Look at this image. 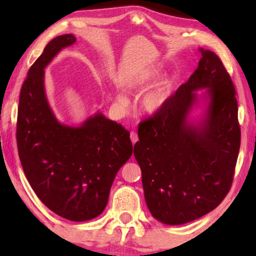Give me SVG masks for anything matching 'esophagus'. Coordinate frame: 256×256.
<instances>
[{
  "label": "esophagus",
  "instance_id": "obj_1",
  "mask_svg": "<svg viewBox=\"0 0 256 256\" xmlns=\"http://www.w3.org/2000/svg\"><path fill=\"white\" fill-rule=\"evenodd\" d=\"M130 138H131V141H132V144H136V142L138 140V134H136V132H134V131H132V132H131V134H130Z\"/></svg>",
  "mask_w": 256,
  "mask_h": 256
}]
</instances>
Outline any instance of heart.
<instances>
[{"mask_svg": "<svg viewBox=\"0 0 256 256\" xmlns=\"http://www.w3.org/2000/svg\"><path fill=\"white\" fill-rule=\"evenodd\" d=\"M162 68L159 64H154V66H146L138 73L136 78L131 82V86L133 89L141 92L144 90L157 81L158 78L162 76ZM172 92V84L170 81H164L162 84L156 86L151 92H146L142 97L140 102V107L144 112L148 115H156L159 112H162L167 102H170ZM116 102L120 106L125 107L128 104L126 98L122 94L116 96Z\"/></svg>", "mask_w": 256, "mask_h": 256, "instance_id": "heart-1", "label": "heart"}]
</instances>
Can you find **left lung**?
<instances>
[{"instance_id": "left-lung-1", "label": "left lung", "mask_w": 256, "mask_h": 256, "mask_svg": "<svg viewBox=\"0 0 256 256\" xmlns=\"http://www.w3.org/2000/svg\"><path fill=\"white\" fill-rule=\"evenodd\" d=\"M202 58L162 112L138 124L134 156L142 172L146 206L156 219L182 224L209 214L232 188L240 146L235 86L219 56ZM206 89V116L198 126L187 120Z\"/></svg>"}]
</instances>
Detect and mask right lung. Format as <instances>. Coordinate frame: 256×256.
I'll return each instance as SVG.
<instances>
[{"label":"right lung","instance_id":"right-lung-1","mask_svg":"<svg viewBox=\"0 0 256 256\" xmlns=\"http://www.w3.org/2000/svg\"><path fill=\"white\" fill-rule=\"evenodd\" d=\"M72 34L55 37L21 86L16 144L21 164L40 200L63 218L86 222L102 214L120 167L132 156L130 132L100 112L79 128L60 124L47 102L44 68Z\"/></svg>","mask_w":256,"mask_h":256}]
</instances>
